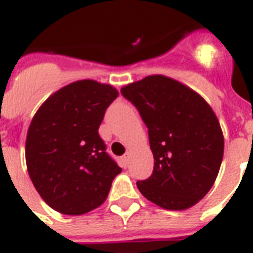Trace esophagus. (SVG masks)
I'll list each match as a JSON object with an SVG mask.
<instances>
[{
  "label": "esophagus",
  "mask_w": 253,
  "mask_h": 253,
  "mask_svg": "<svg viewBox=\"0 0 253 253\" xmlns=\"http://www.w3.org/2000/svg\"><path fill=\"white\" fill-rule=\"evenodd\" d=\"M129 155L128 154H126V155H124L122 158V162H123V167H124V168H126V167H128V164H129Z\"/></svg>",
  "instance_id": "esophagus-1"
}]
</instances>
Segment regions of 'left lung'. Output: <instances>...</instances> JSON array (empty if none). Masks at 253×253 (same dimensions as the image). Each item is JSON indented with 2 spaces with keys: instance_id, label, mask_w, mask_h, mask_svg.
Here are the masks:
<instances>
[{
  "instance_id": "left-lung-1",
  "label": "left lung",
  "mask_w": 253,
  "mask_h": 253,
  "mask_svg": "<svg viewBox=\"0 0 253 253\" xmlns=\"http://www.w3.org/2000/svg\"><path fill=\"white\" fill-rule=\"evenodd\" d=\"M149 129L154 170L137 187L164 210L195 206L213 186L224 156V134L212 107L182 83L151 75L122 87Z\"/></svg>"
}]
</instances>
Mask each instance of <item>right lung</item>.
Segmentation results:
<instances>
[{
  "instance_id": "add662e5",
  "label": "right lung",
  "mask_w": 253,
  "mask_h": 253,
  "mask_svg": "<svg viewBox=\"0 0 253 253\" xmlns=\"http://www.w3.org/2000/svg\"><path fill=\"white\" fill-rule=\"evenodd\" d=\"M118 95L112 85L79 80L51 94L33 116L27 169L40 197L56 212L79 216L98 208L122 172L98 134Z\"/></svg>"
}]
</instances>
